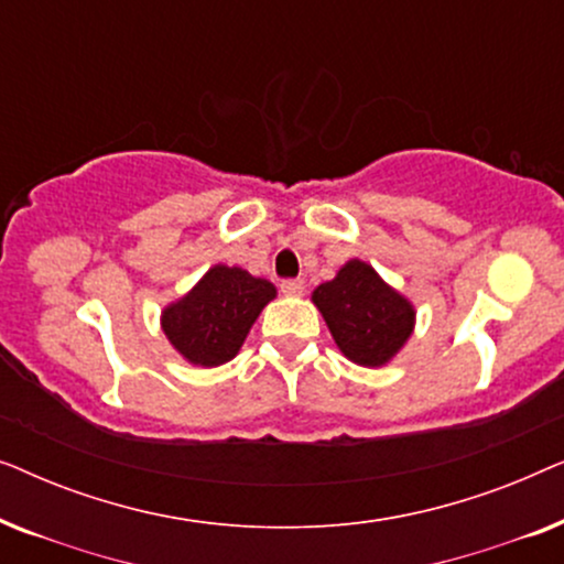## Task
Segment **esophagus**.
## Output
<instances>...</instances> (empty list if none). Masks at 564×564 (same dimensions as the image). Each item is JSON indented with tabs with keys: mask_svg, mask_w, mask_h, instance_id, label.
Wrapping results in <instances>:
<instances>
[{
	"mask_svg": "<svg viewBox=\"0 0 564 564\" xmlns=\"http://www.w3.org/2000/svg\"><path fill=\"white\" fill-rule=\"evenodd\" d=\"M280 290L284 292V295H290V297H297V295H303V290H305V282H303V280H284V282L280 284Z\"/></svg>",
	"mask_w": 564,
	"mask_h": 564,
	"instance_id": "34e87169",
	"label": "esophagus"
}]
</instances>
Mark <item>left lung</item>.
Returning a JSON list of instances; mask_svg holds the SVG:
<instances>
[{"label":"left lung","mask_w":564,"mask_h":564,"mask_svg":"<svg viewBox=\"0 0 564 564\" xmlns=\"http://www.w3.org/2000/svg\"><path fill=\"white\" fill-rule=\"evenodd\" d=\"M311 300L338 351L359 367L390 365L413 336L415 307L411 300L361 259L346 261L334 280L313 290Z\"/></svg>","instance_id":"8db88e82"}]
</instances>
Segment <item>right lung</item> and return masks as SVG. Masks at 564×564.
I'll return each instance as SVG.
<instances>
[{
    "label": "right lung",
    "mask_w": 564,
    "mask_h": 564,
    "mask_svg": "<svg viewBox=\"0 0 564 564\" xmlns=\"http://www.w3.org/2000/svg\"><path fill=\"white\" fill-rule=\"evenodd\" d=\"M276 297L264 276L241 267L213 264L195 288L161 311V330L192 367L213 369L241 351L261 311Z\"/></svg>",
    "instance_id": "obj_1"
}]
</instances>
